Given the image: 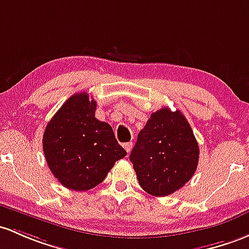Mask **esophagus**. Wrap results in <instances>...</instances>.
Instances as JSON below:
<instances>
[{
	"label": "esophagus",
	"mask_w": 249,
	"mask_h": 249,
	"mask_svg": "<svg viewBox=\"0 0 249 249\" xmlns=\"http://www.w3.org/2000/svg\"><path fill=\"white\" fill-rule=\"evenodd\" d=\"M124 147L125 151H127L128 153H129L130 149H132V147H133V142H127V143H124Z\"/></svg>",
	"instance_id": "obj_1"
}]
</instances>
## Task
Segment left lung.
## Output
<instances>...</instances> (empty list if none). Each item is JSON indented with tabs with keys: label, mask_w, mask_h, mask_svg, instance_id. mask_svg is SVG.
<instances>
[{
	"label": "left lung",
	"mask_w": 249,
	"mask_h": 249,
	"mask_svg": "<svg viewBox=\"0 0 249 249\" xmlns=\"http://www.w3.org/2000/svg\"><path fill=\"white\" fill-rule=\"evenodd\" d=\"M198 158V143L185 116L161 108L139 133L129 160L141 188L152 196L164 197L192 178Z\"/></svg>",
	"instance_id": "left-lung-1"
}]
</instances>
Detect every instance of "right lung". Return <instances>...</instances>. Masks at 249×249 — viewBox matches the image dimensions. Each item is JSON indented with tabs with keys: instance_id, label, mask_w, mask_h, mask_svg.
Returning a JSON list of instances; mask_svg holds the SVG:
<instances>
[{
	"instance_id": "1",
	"label": "right lung",
	"mask_w": 249,
	"mask_h": 249,
	"mask_svg": "<svg viewBox=\"0 0 249 249\" xmlns=\"http://www.w3.org/2000/svg\"><path fill=\"white\" fill-rule=\"evenodd\" d=\"M96 101L87 92L74 93L51 119L42 148L51 172L65 188L93 189L106 179L127 152L116 141L113 128L95 117Z\"/></svg>"
}]
</instances>
